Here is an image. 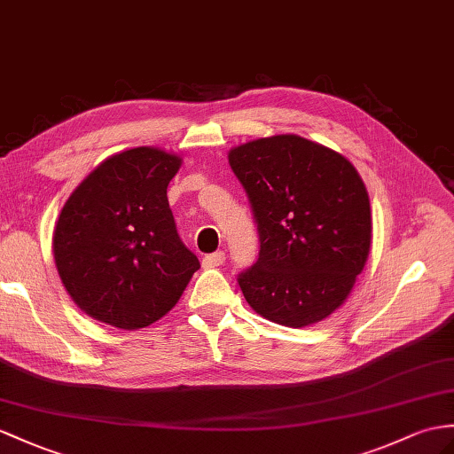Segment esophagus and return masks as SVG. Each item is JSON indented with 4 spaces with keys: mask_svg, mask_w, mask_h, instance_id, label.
Masks as SVG:
<instances>
[{
    "mask_svg": "<svg viewBox=\"0 0 454 454\" xmlns=\"http://www.w3.org/2000/svg\"><path fill=\"white\" fill-rule=\"evenodd\" d=\"M225 262V252H214V254H207V256H204L202 260V268L209 270V268H217V265H221Z\"/></svg>",
    "mask_w": 454,
    "mask_h": 454,
    "instance_id": "1",
    "label": "esophagus"
}]
</instances>
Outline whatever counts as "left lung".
I'll return each mask as SVG.
<instances>
[{
    "label": "left lung",
    "mask_w": 454,
    "mask_h": 454,
    "mask_svg": "<svg viewBox=\"0 0 454 454\" xmlns=\"http://www.w3.org/2000/svg\"><path fill=\"white\" fill-rule=\"evenodd\" d=\"M260 233V256L239 275L256 314L286 327L322 322L347 301L372 247L366 184L342 153L298 135L231 148Z\"/></svg>",
    "instance_id": "8db88e82"
}]
</instances>
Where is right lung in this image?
<instances>
[{
  "mask_svg": "<svg viewBox=\"0 0 454 454\" xmlns=\"http://www.w3.org/2000/svg\"><path fill=\"white\" fill-rule=\"evenodd\" d=\"M179 153H114L76 186L53 229V260L73 302L119 329L148 327L179 302L200 262L183 245L168 200Z\"/></svg>",
  "mask_w": 454,
  "mask_h": 454,
  "instance_id": "obj_1",
  "label": "right lung"
}]
</instances>
